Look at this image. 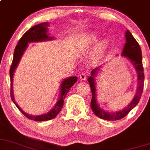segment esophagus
Instances as JSON below:
<instances>
[{
	"instance_id": "obj_1",
	"label": "esophagus",
	"mask_w": 150,
	"mask_h": 150,
	"mask_svg": "<svg viewBox=\"0 0 150 150\" xmlns=\"http://www.w3.org/2000/svg\"><path fill=\"white\" fill-rule=\"evenodd\" d=\"M79 79L81 80H83V81H84V80H86V75L85 73H81L79 75Z\"/></svg>"
}]
</instances>
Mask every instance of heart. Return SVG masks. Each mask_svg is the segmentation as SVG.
<instances>
[{
  "mask_svg": "<svg viewBox=\"0 0 150 150\" xmlns=\"http://www.w3.org/2000/svg\"><path fill=\"white\" fill-rule=\"evenodd\" d=\"M100 36L97 34H92V35H88L85 39L83 41V44L86 47H90V46L94 45L98 41ZM110 45L109 40L107 38L101 40L97 43L95 45V49H94L92 55V60L94 62L100 61L101 58H103L105 52H107Z\"/></svg>",
  "mask_w": 150,
  "mask_h": 150,
  "instance_id": "heart-1",
  "label": "heart"
}]
</instances>
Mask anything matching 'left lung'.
Returning <instances> with one entry per match:
<instances>
[{"instance_id":"8db88e82","label":"left lung","mask_w":150,"mask_h":150,"mask_svg":"<svg viewBox=\"0 0 150 150\" xmlns=\"http://www.w3.org/2000/svg\"><path fill=\"white\" fill-rule=\"evenodd\" d=\"M126 37V44L123 47L121 55L124 58H127L133 66L135 68V70L137 74V80H138V85H137V92H136L134 98L127 105V107L123 109L120 110L115 112H108L100 107L97 101V93H96V82H95V76L98 74V71L100 70L102 66L95 68L91 71V76L88 78L87 81L89 83L91 91H92V98L91 100V108L95 115L101 119L107 120V121H116L124 118L137 105L139 102L142 94L144 88V69L142 66V50L139 45L137 40L134 39L130 32L127 30L125 34Z\"/></svg>"}]
</instances>
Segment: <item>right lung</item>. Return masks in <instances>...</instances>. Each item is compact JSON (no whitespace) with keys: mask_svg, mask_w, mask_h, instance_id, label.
Here are the masks:
<instances>
[{"mask_svg":"<svg viewBox=\"0 0 150 150\" xmlns=\"http://www.w3.org/2000/svg\"><path fill=\"white\" fill-rule=\"evenodd\" d=\"M49 24L47 22L42 23V24H38L32 28H30L27 32L24 33L18 42L17 45L16 46L13 53V62L10 69V78H11V98L13 103L16 105L18 110L25 115L29 119L34 120L35 121H48V120L53 119L56 117V115L59 113L60 111L62 109L64 106V99L67 95L68 92L69 91L70 88L76 82L77 77L76 76H71L67 79H65L62 81L61 84V91H60V96L57 101L56 104L53 106V108L49 110L46 113L42 114L40 115H31L27 114L24 111L21 109V108L16 103L13 96V78L15 70L18 65L20 60L22 57L23 54L25 52L26 49L28 47V43L34 42H42L47 40H53V38L51 36H49L47 34L48 31Z\"/></svg>","mask_w":150,"mask_h":150,"instance_id":"right-lung-1","label":"right lung"}]
</instances>
